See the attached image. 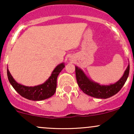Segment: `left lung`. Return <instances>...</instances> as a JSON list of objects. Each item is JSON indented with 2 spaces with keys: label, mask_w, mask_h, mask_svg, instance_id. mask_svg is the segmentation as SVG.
<instances>
[{
  "label": "left lung",
  "mask_w": 134,
  "mask_h": 134,
  "mask_svg": "<svg viewBox=\"0 0 134 134\" xmlns=\"http://www.w3.org/2000/svg\"><path fill=\"white\" fill-rule=\"evenodd\" d=\"M130 65H128L123 76L115 84L100 85L89 79L81 69L76 66V76L78 86L84 93L96 98L107 99L116 94L124 86L128 78Z\"/></svg>",
  "instance_id": "8db88e82"
}]
</instances>
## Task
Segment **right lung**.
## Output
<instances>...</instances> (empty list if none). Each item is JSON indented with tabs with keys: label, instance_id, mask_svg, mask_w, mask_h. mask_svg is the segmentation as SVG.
I'll use <instances>...</instances> for the list:
<instances>
[{
	"label": "right lung",
	"instance_id": "right-lung-1",
	"mask_svg": "<svg viewBox=\"0 0 134 134\" xmlns=\"http://www.w3.org/2000/svg\"><path fill=\"white\" fill-rule=\"evenodd\" d=\"M64 67L65 65L64 63L58 65L46 82L34 87L25 86L17 82L11 76L8 68L7 73L9 82L21 96L30 100L41 101L50 98L54 94L56 91L57 77Z\"/></svg>",
	"mask_w": 134,
	"mask_h": 134
}]
</instances>
